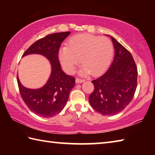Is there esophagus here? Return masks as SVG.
<instances>
[{"label": "esophagus", "instance_id": "obj_1", "mask_svg": "<svg viewBox=\"0 0 155 155\" xmlns=\"http://www.w3.org/2000/svg\"><path fill=\"white\" fill-rule=\"evenodd\" d=\"M85 81V80L84 79H81V78H76V83H83Z\"/></svg>", "mask_w": 155, "mask_h": 155}]
</instances>
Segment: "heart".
<instances>
[{
    "label": "heart",
    "instance_id": "1",
    "mask_svg": "<svg viewBox=\"0 0 155 155\" xmlns=\"http://www.w3.org/2000/svg\"><path fill=\"white\" fill-rule=\"evenodd\" d=\"M114 54L111 41L105 37L81 33L74 35L68 46L59 51V59L65 71L71 73L79 61L83 64L82 74H98L108 67Z\"/></svg>",
    "mask_w": 155,
    "mask_h": 155
}]
</instances>
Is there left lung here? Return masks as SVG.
Here are the masks:
<instances>
[{"label": "left lung", "instance_id": "1", "mask_svg": "<svg viewBox=\"0 0 155 155\" xmlns=\"http://www.w3.org/2000/svg\"><path fill=\"white\" fill-rule=\"evenodd\" d=\"M115 57L110 68L93 80L94 90L89 102L97 112L103 115L118 114L134 96L137 88V68L132 54L111 36Z\"/></svg>", "mask_w": 155, "mask_h": 155}]
</instances>
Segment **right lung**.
I'll return each instance as SVG.
<instances>
[{"mask_svg":"<svg viewBox=\"0 0 155 155\" xmlns=\"http://www.w3.org/2000/svg\"><path fill=\"white\" fill-rule=\"evenodd\" d=\"M70 31L49 34L36 41L22 57L40 54L48 59L51 65V74L42 87L32 90L23 86L17 76L20 96L31 111L39 116L51 117L61 112L75 85V78L62 71L59 61L60 46Z\"/></svg>","mask_w":155,"mask_h":155,"instance_id":"add662e5","label":"right lung"}]
</instances>
